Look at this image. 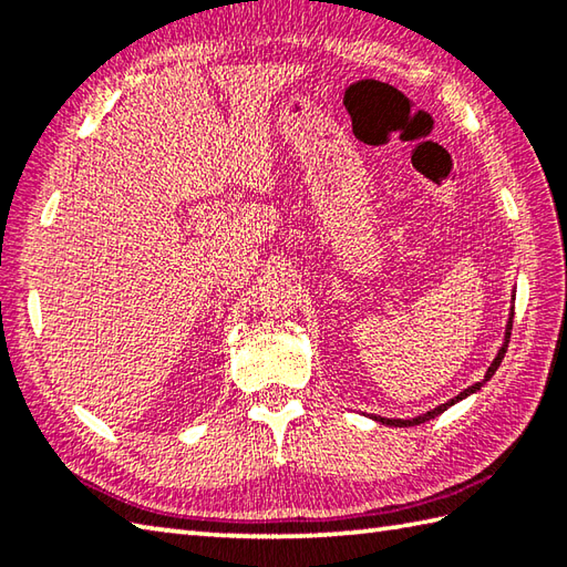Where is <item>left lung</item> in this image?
<instances>
[{"instance_id":"8db88e82","label":"left lung","mask_w":567,"mask_h":567,"mask_svg":"<svg viewBox=\"0 0 567 567\" xmlns=\"http://www.w3.org/2000/svg\"><path fill=\"white\" fill-rule=\"evenodd\" d=\"M512 299H514V295H512ZM512 319H514V311L509 315V321H507V333H504V343H502V348H499V353L495 355V360H492V365L487 368V372H485V380L483 382H475L473 388H467V390H463L461 394L457 396H453L451 402H445V404H441V406H436V409H431V412H426V414H421V416H414V419H384V416H372L375 421H380V424H388V426H416V424H424V421H429V419H433V416H439V414H443L445 409L449 406H453L455 402H461V400H465V396H470V394H475L480 388H483V384L495 375L497 372V368H499V363H502V358H504V353H507V346H509V336H512Z\"/></svg>"}]
</instances>
